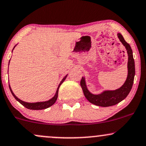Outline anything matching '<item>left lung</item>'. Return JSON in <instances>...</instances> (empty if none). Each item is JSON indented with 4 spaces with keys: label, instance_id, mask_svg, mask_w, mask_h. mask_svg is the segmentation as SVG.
Here are the masks:
<instances>
[{
    "label": "left lung",
    "instance_id": "8db88e82",
    "mask_svg": "<svg viewBox=\"0 0 146 146\" xmlns=\"http://www.w3.org/2000/svg\"><path fill=\"white\" fill-rule=\"evenodd\" d=\"M120 41L125 46L127 50L128 56H129V60H128V77L126 78V82L124 85L119 89L113 91H105L101 94H92L89 92L86 86V82L84 78L82 77L80 82V85L83 90L84 95L86 98L92 104L101 107H110L112 105H116L122 100H124L132 88L133 82H134V77L135 74V61L133 59V51L131 47L128 43H126L122 35L117 33Z\"/></svg>",
    "mask_w": 146,
    "mask_h": 146
}]
</instances>
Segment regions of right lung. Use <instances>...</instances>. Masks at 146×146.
Segmentation results:
<instances>
[{
	"label": "right lung",
	"mask_w": 146,
	"mask_h": 146,
	"mask_svg": "<svg viewBox=\"0 0 146 146\" xmlns=\"http://www.w3.org/2000/svg\"><path fill=\"white\" fill-rule=\"evenodd\" d=\"M66 76H67V75H66V76L62 79V80L61 81L58 87L57 91H56V93L55 96H54V97L52 98V99H51L50 100H49V101H45V102H38V103H26V102L22 101V100L19 99L18 98H17V96L13 94V92H12L11 88V87H10L9 85V89H10V90H11V94H13V96H14V98H15V99H16L17 101L20 102V103L22 105H24V106L25 107V108H26L27 109H29V110H44V109L50 108V106H52V105L54 104V103H55L56 100H57L58 94V89H59V88H60V86L61 84L63 83V82H64V81L65 80Z\"/></svg>",
	"instance_id": "right-lung-1"
}]
</instances>
